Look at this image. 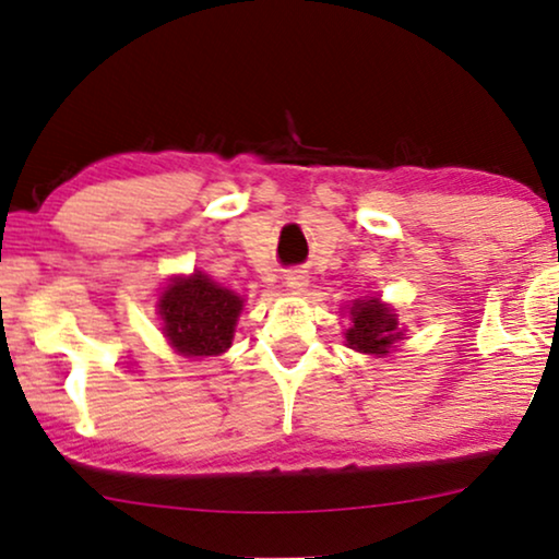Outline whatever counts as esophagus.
<instances>
[{"label":"esophagus","instance_id":"34e87169","mask_svg":"<svg viewBox=\"0 0 559 559\" xmlns=\"http://www.w3.org/2000/svg\"><path fill=\"white\" fill-rule=\"evenodd\" d=\"M285 285L293 289V293H302V289L308 287V277H305L302 272H289L285 277Z\"/></svg>","mask_w":559,"mask_h":559}]
</instances>
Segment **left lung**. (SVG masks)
I'll use <instances>...</instances> for the list:
<instances>
[{
  "label": "left lung",
  "instance_id": "1",
  "mask_svg": "<svg viewBox=\"0 0 559 559\" xmlns=\"http://www.w3.org/2000/svg\"><path fill=\"white\" fill-rule=\"evenodd\" d=\"M350 320H354V325L348 328L346 341L350 348L361 350V354L384 356L392 348V343L400 338V333H394L396 318L379 300L354 302Z\"/></svg>",
  "mask_w": 559,
  "mask_h": 559
}]
</instances>
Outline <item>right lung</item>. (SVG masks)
I'll return each mask as SVG.
<instances>
[{
	"instance_id": "1",
	"label": "right lung",
	"mask_w": 559,
	"mask_h": 559,
	"mask_svg": "<svg viewBox=\"0 0 559 559\" xmlns=\"http://www.w3.org/2000/svg\"><path fill=\"white\" fill-rule=\"evenodd\" d=\"M241 308L239 295L218 287L201 272L188 280H175L159 297L167 341L190 358L224 354L231 346Z\"/></svg>"
}]
</instances>
